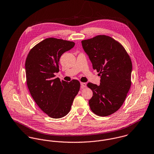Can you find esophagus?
<instances>
[{"label":"esophagus","mask_w":154,"mask_h":154,"mask_svg":"<svg viewBox=\"0 0 154 154\" xmlns=\"http://www.w3.org/2000/svg\"><path fill=\"white\" fill-rule=\"evenodd\" d=\"M81 88H86V84L84 82H81Z\"/></svg>","instance_id":"obj_1"}]
</instances>
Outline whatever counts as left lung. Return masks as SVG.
Wrapping results in <instances>:
<instances>
[{
  "label": "left lung",
  "instance_id": "8db88e82",
  "mask_svg": "<svg viewBox=\"0 0 154 154\" xmlns=\"http://www.w3.org/2000/svg\"><path fill=\"white\" fill-rule=\"evenodd\" d=\"M81 42L93 69L100 76L99 86L87 84L93 92L90 108L98 116L110 115L121 108L130 89L131 58L123 46L108 36L98 35Z\"/></svg>",
  "mask_w": 154,
  "mask_h": 154
}]
</instances>
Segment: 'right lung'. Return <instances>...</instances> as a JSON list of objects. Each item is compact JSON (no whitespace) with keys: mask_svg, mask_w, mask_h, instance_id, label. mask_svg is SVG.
Listing matches in <instances>:
<instances>
[{"mask_svg":"<svg viewBox=\"0 0 154 154\" xmlns=\"http://www.w3.org/2000/svg\"><path fill=\"white\" fill-rule=\"evenodd\" d=\"M75 43L54 38L45 39L29 52L25 62L28 89L43 112L52 118H60L69 111L80 89V82L55 78L59 70V59Z\"/></svg>","mask_w":154,"mask_h":154,"instance_id":"add662e5","label":"right lung"}]
</instances>
